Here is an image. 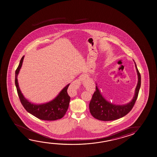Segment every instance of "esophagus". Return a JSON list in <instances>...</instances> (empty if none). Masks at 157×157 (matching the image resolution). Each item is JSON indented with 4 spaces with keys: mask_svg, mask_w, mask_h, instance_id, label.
Here are the masks:
<instances>
[{
    "mask_svg": "<svg viewBox=\"0 0 157 157\" xmlns=\"http://www.w3.org/2000/svg\"><path fill=\"white\" fill-rule=\"evenodd\" d=\"M85 77H85L84 75H81V76L80 77V79L81 80L83 79H84V78ZM79 82H78V81H77V82H74V84H73V87H77V86H78V85H79ZM72 92V93L71 92V95H73V94H75V92H74L73 91Z\"/></svg>",
    "mask_w": 157,
    "mask_h": 157,
    "instance_id": "34e87169",
    "label": "esophagus"
}]
</instances>
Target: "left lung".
<instances>
[{"mask_svg": "<svg viewBox=\"0 0 157 157\" xmlns=\"http://www.w3.org/2000/svg\"><path fill=\"white\" fill-rule=\"evenodd\" d=\"M135 64L138 73V82L132 101L123 105L111 104L105 99L96 86V91L89 104L90 111L94 117L101 121H113L122 117L131 111L138 98L141 86V75L135 63Z\"/></svg>", "mask_w": 157, "mask_h": 157, "instance_id": "left-lung-1", "label": "left lung"}]
</instances>
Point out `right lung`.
<instances>
[{
    "label": "right lung",
    "mask_w": 157,
    "mask_h": 157,
    "mask_svg": "<svg viewBox=\"0 0 157 157\" xmlns=\"http://www.w3.org/2000/svg\"><path fill=\"white\" fill-rule=\"evenodd\" d=\"M24 57L23 56L21 58L19 65L15 72V85L22 105L28 113L42 120L54 121L63 118L65 115L70 104V97L67 93V89L70 84L64 87L53 101L40 105L32 104L25 99L19 89L17 80V75L22 67Z\"/></svg>",
    "instance_id": "right-lung-1"
}]
</instances>
